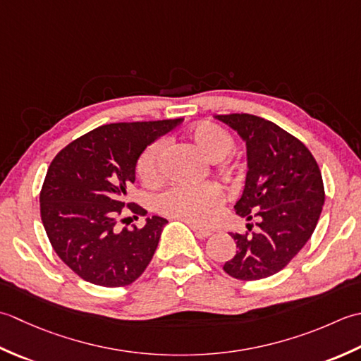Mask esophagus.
Returning a JSON list of instances; mask_svg holds the SVG:
<instances>
[{"mask_svg":"<svg viewBox=\"0 0 361 361\" xmlns=\"http://www.w3.org/2000/svg\"><path fill=\"white\" fill-rule=\"evenodd\" d=\"M190 227H191V231L195 232L197 238H209L212 235V231H209V229H202V227H197L193 224H190Z\"/></svg>","mask_w":361,"mask_h":361,"instance_id":"esophagus-1","label":"esophagus"}]
</instances>
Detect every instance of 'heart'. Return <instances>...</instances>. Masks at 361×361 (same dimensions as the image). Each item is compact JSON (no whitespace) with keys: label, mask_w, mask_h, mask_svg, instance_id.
<instances>
[{"label":"heart","mask_w":361,"mask_h":361,"mask_svg":"<svg viewBox=\"0 0 361 361\" xmlns=\"http://www.w3.org/2000/svg\"><path fill=\"white\" fill-rule=\"evenodd\" d=\"M190 138L202 156L209 161H224V157L233 148V138L216 124L204 121L190 129ZM165 156V142L157 140L146 148L137 161V174L148 185H156L161 180V165ZM227 165V161H224ZM223 201L221 190L204 185H174L157 200V210L161 215L182 219V221L202 224Z\"/></svg>","instance_id":"obj_1"}]
</instances>
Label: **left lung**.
I'll use <instances>...</instances> for the list:
<instances>
[{
  "mask_svg": "<svg viewBox=\"0 0 361 361\" xmlns=\"http://www.w3.org/2000/svg\"><path fill=\"white\" fill-rule=\"evenodd\" d=\"M246 145L245 190L235 212L251 233H232L237 252L223 269L240 281H260L282 271L310 240L324 205L319 166L288 132L249 114L216 115ZM252 231V224H246Z\"/></svg>",
  "mask_w": 361,
  "mask_h": 361,
  "instance_id": "1",
  "label": "left lung"
}]
</instances>
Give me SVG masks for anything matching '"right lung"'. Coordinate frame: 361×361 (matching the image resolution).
Wrapping results in <instances>:
<instances>
[{"instance_id": "add662e5", "label": "right lung", "mask_w": 361, "mask_h": 361, "mask_svg": "<svg viewBox=\"0 0 361 361\" xmlns=\"http://www.w3.org/2000/svg\"><path fill=\"white\" fill-rule=\"evenodd\" d=\"M180 121L106 124L51 161L40 191L42 223L56 254L84 281L124 286L149 264L168 221L154 215L142 229H120L118 215L142 152Z\"/></svg>"}]
</instances>
